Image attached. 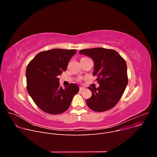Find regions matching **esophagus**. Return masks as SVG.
<instances>
[{
    "mask_svg": "<svg viewBox=\"0 0 157 157\" xmlns=\"http://www.w3.org/2000/svg\"><path fill=\"white\" fill-rule=\"evenodd\" d=\"M85 89V87H79V90L80 91H82L83 89Z\"/></svg>",
    "mask_w": 157,
    "mask_h": 157,
    "instance_id": "obj_1",
    "label": "esophagus"
}]
</instances>
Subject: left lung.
Listing matches in <instances>:
<instances>
[{
    "instance_id": "obj_1",
    "label": "left lung",
    "mask_w": 157,
    "mask_h": 157,
    "mask_svg": "<svg viewBox=\"0 0 157 157\" xmlns=\"http://www.w3.org/2000/svg\"><path fill=\"white\" fill-rule=\"evenodd\" d=\"M94 61L93 76L99 86L88 87L92 96L86 100L87 106L96 112H104L114 107L122 96L128 83L125 61L115 50L103 48L80 50Z\"/></svg>"
}]
</instances>
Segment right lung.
<instances>
[{
	"label": "right lung",
	"instance_id": "obj_1",
	"mask_svg": "<svg viewBox=\"0 0 157 157\" xmlns=\"http://www.w3.org/2000/svg\"><path fill=\"white\" fill-rule=\"evenodd\" d=\"M76 50L52 49L38 53L26 70L27 91L35 104L50 114H59L68 109L79 87L75 83L63 89L59 86V76Z\"/></svg>",
	"mask_w": 157,
	"mask_h": 157
}]
</instances>
